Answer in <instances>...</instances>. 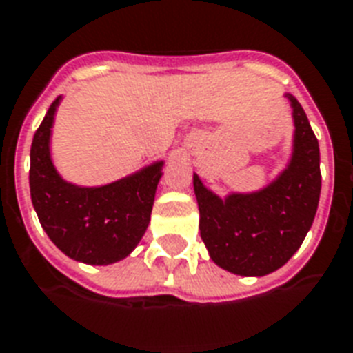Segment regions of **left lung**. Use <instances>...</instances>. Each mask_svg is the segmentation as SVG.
Wrapping results in <instances>:
<instances>
[{"instance_id":"left-lung-1","label":"left lung","mask_w":353,"mask_h":353,"mask_svg":"<svg viewBox=\"0 0 353 353\" xmlns=\"http://www.w3.org/2000/svg\"><path fill=\"white\" fill-rule=\"evenodd\" d=\"M286 98L295 125L293 153L272 184L221 199L193 174L200 236L211 261L235 275L262 277L284 266L303 244L319 205V142L297 98Z\"/></svg>"}]
</instances>
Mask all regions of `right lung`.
Instances as JSON below:
<instances>
[{"label": "right lung", "mask_w": 353, "mask_h": 353, "mask_svg": "<svg viewBox=\"0 0 353 353\" xmlns=\"http://www.w3.org/2000/svg\"><path fill=\"white\" fill-rule=\"evenodd\" d=\"M60 98L52 101L30 148V199L49 239L70 259L105 266L137 248L151 221L163 162L98 188L70 184L50 159V129Z\"/></svg>", "instance_id": "right-lung-1"}]
</instances>
